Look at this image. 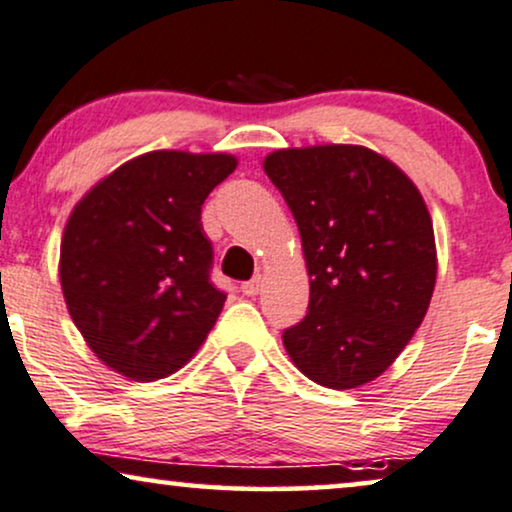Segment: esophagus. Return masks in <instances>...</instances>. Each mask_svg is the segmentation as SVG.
Wrapping results in <instances>:
<instances>
[{"mask_svg": "<svg viewBox=\"0 0 512 512\" xmlns=\"http://www.w3.org/2000/svg\"><path fill=\"white\" fill-rule=\"evenodd\" d=\"M240 291L248 295V298H255V295L262 291V279H260V276H255V279L245 281L243 286H240Z\"/></svg>", "mask_w": 512, "mask_h": 512, "instance_id": "obj_1", "label": "esophagus"}]
</instances>
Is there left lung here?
<instances>
[{
  "instance_id": "left-lung-1",
  "label": "left lung",
  "mask_w": 512,
  "mask_h": 512,
  "mask_svg": "<svg viewBox=\"0 0 512 512\" xmlns=\"http://www.w3.org/2000/svg\"><path fill=\"white\" fill-rule=\"evenodd\" d=\"M264 171L293 212L310 274L307 315L283 331V346L315 384L357 389L391 367L427 315V205L396 164L362 145L276 150Z\"/></svg>"
}]
</instances>
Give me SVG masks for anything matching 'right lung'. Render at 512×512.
<instances>
[{
	"label": "right lung",
	"instance_id": "obj_1",
	"mask_svg": "<svg viewBox=\"0 0 512 512\" xmlns=\"http://www.w3.org/2000/svg\"><path fill=\"white\" fill-rule=\"evenodd\" d=\"M236 157L147 152L73 207L59 279L73 324L107 367L133 381L174 374L205 343L226 293L209 281L207 195Z\"/></svg>",
	"mask_w": 512,
	"mask_h": 512
}]
</instances>
